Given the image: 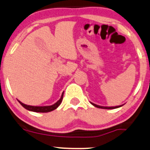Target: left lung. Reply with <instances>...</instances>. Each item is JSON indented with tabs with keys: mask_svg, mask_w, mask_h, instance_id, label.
Listing matches in <instances>:
<instances>
[{
	"mask_svg": "<svg viewBox=\"0 0 150 150\" xmlns=\"http://www.w3.org/2000/svg\"><path fill=\"white\" fill-rule=\"evenodd\" d=\"M93 106H95L97 108H104V109H114V108H119V107H121L122 106H114V107H104V106H98V105H96L95 103H91Z\"/></svg>",
	"mask_w": 150,
	"mask_h": 150,
	"instance_id": "left-lung-1",
	"label": "left lung"
}]
</instances>
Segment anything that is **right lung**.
<instances>
[{
	"label": "right lung",
	"instance_id": "right-lung-1",
	"mask_svg": "<svg viewBox=\"0 0 150 150\" xmlns=\"http://www.w3.org/2000/svg\"><path fill=\"white\" fill-rule=\"evenodd\" d=\"M63 95L64 93H62V96H61L60 99L57 101L56 103H54V104L52 105V106H28V105H25L21 102L20 101H18V102L20 103V104L21 105L23 108H25L27 110H30V111H33V112H51L52 110L56 109L58 107L60 106V104L62 102V98H63Z\"/></svg>",
	"mask_w": 150,
	"mask_h": 150
}]
</instances>
